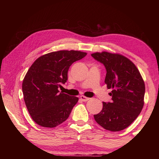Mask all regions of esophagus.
I'll use <instances>...</instances> for the list:
<instances>
[{"instance_id": "esophagus-1", "label": "esophagus", "mask_w": 159, "mask_h": 159, "mask_svg": "<svg viewBox=\"0 0 159 159\" xmlns=\"http://www.w3.org/2000/svg\"><path fill=\"white\" fill-rule=\"evenodd\" d=\"M80 99H81L83 102H87L88 100H89V99H90L89 98H87V97H85V96H83V95L80 96Z\"/></svg>"}]
</instances>
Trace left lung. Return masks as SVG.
<instances>
[{
    "label": "left lung",
    "instance_id": "left-lung-1",
    "mask_svg": "<svg viewBox=\"0 0 159 159\" xmlns=\"http://www.w3.org/2000/svg\"><path fill=\"white\" fill-rule=\"evenodd\" d=\"M92 57L103 64L107 70L104 83L111 88V102H103L102 111L94 115L95 121L107 130L118 132L128 128L144 106L145 85L139 70L120 54L93 53Z\"/></svg>",
    "mask_w": 159,
    "mask_h": 159
}]
</instances>
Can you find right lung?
<instances>
[{"label": "right lung", "mask_w": 159, "mask_h": 159, "mask_svg": "<svg viewBox=\"0 0 159 159\" xmlns=\"http://www.w3.org/2000/svg\"><path fill=\"white\" fill-rule=\"evenodd\" d=\"M86 55L60 50L42 55L32 64L23 80L22 92L29 114L38 125L55 128L69 118L79 98L60 93L58 88L66 82L70 66Z\"/></svg>", "instance_id": "1"}]
</instances>
